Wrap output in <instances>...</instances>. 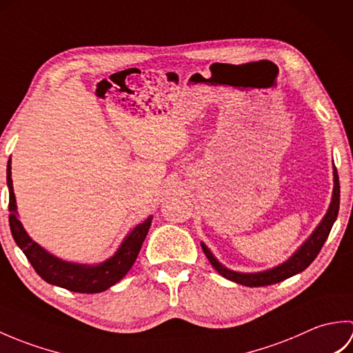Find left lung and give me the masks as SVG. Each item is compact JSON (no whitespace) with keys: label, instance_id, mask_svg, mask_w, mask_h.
<instances>
[{"label":"left lung","instance_id":"1","mask_svg":"<svg viewBox=\"0 0 353 353\" xmlns=\"http://www.w3.org/2000/svg\"><path fill=\"white\" fill-rule=\"evenodd\" d=\"M340 209V181H339V172L334 167V190H332V199L329 203L327 211L323 219H321L319 226L312 230V234L308 236V239L299 247V249L291 254V256L283 261L282 264L276 265L273 268L264 270V272H254V273H241L234 272V270L223 265L221 262L214 256V253L208 249L205 243H200L201 249H203L206 258L211 262L212 267L226 279L245 285V287H265V285H273L277 282H282L288 277L294 276L297 273H302L305 268H308L311 262L317 258L319 252L323 247L325 241L329 236L334 223L336 220Z\"/></svg>","mask_w":353,"mask_h":353}]
</instances>
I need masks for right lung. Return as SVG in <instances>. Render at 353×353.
Listing matches in <instances>:
<instances>
[{"instance_id": "obj_1", "label": "right lung", "mask_w": 353, "mask_h": 353, "mask_svg": "<svg viewBox=\"0 0 353 353\" xmlns=\"http://www.w3.org/2000/svg\"><path fill=\"white\" fill-rule=\"evenodd\" d=\"M7 188H9L10 211L9 223L14 243L24 252L30 264L45 282L74 292L94 294V292L106 291L112 285L121 281L137 261L147 232L152 226L153 215H150L144 223L138 224L129 232V235L123 239V243L110 258L99 262V264H80V262L65 261L33 241L19 221L17 197L13 192L12 159L7 162Z\"/></svg>"}]
</instances>
